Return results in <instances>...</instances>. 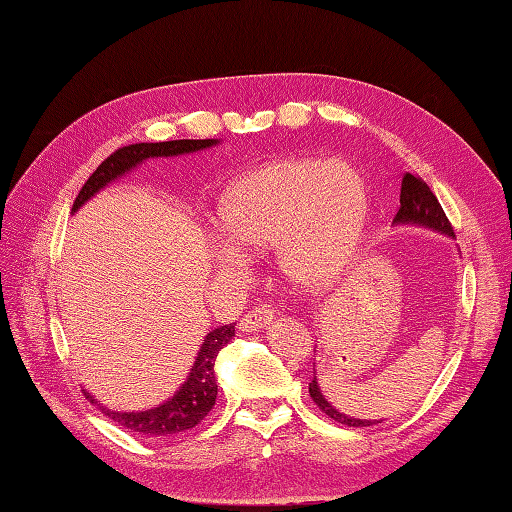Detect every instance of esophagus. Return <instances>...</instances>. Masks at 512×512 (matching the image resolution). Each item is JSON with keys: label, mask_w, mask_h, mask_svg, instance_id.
<instances>
[{"label": "esophagus", "mask_w": 512, "mask_h": 512, "mask_svg": "<svg viewBox=\"0 0 512 512\" xmlns=\"http://www.w3.org/2000/svg\"><path fill=\"white\" fill-rule=\"evenodd\" d=\"M270 321H273V310H270L268 306L255 308V310H250L248 314H244V319L239 321V330L246 332V334H248V332H250V334L262 332V330L268 328Z\"/></svg>", "instance_id": "1"}]
</instances>
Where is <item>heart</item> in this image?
I'll return each mask as SVG.
<instances>
[{
	"label": "heart",
	"mask_w": 512,
	"mask_h": 512,
	"mask_svg": "<svg viewBox=\"0 0 512 512\" xmlns=\"http://www.w3.org/2000/svg\"><path fill=\"white\" fill-rule=\"evenodd\" d=\"M367 182L343 160L286 158L235 178L217 198L215 248L224 273L242 266L239 253L275 248L290 286L319 292L352 266L369 222Z\"/></svg>",
	"instance_id": "obj_1"
}]
</instances>
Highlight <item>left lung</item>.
I'll use <instances>...</instances> for the list:
<instances>
[{
  "instance_id": "left-lung-1",
  "label": "left lung",
  "mask_w": 512,
  "mask_h": 512,
  "mask_svg": "<svg viewBox=\"0 0 512 512\" xmlns=\"http://www.w3.org/2000/svg\"><path fill=\"white\" fill-rule=\"evenodd\" d=\"M394 226H418V228H429V231H436L440 235L455 237L453 226L447 220V215H444L438 198L429 189V184L420 176H411V173H407V176L402 178L400 209L394 217ZM308 389H310L312 400L319 405V409H323L336 422L347 424V427H372V424L380 422V420H361V418L347 416V413L336 409L332 402H328V398L323 396L317 376L312 378Z\"/></svg>"
}]
</instances>
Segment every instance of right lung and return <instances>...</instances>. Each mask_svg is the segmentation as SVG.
<instances>
[{
    "instance_id": "obj_1",
    "label": "right lung",
    "mask_w": 512,
    "mask_h": 512,
    "mask_svg": "<svg viewBox=\"0 0 512 512\" xmlns=\"http://www.w3.org/2000/svg\"><path fill=\"white\" fill-rule=\"evenodd\" d=\"M220 145L217 138H204V140H167V143H138L114 151V154L103 160L83 189L76 195L72 204V213L81 209L85 202H90L96 193L110 187L112 182L121 180L129 171L143 165L149 158H176L184 154H193V151H202ZM235 336V325H220V328L211 330L204 336V343L200 345L198 356L189 369V376L178 387L176 394L167 398L160 405L143 409V411H116L101 405L88 391H83L92 405L99 407L107 418L121 424V427L140 433V436H176L187 429H193L195 424L204 420L215 405L217 398V383H215V358L222 352V347L231 343Z\"/></svg>"
}]
</instances>
